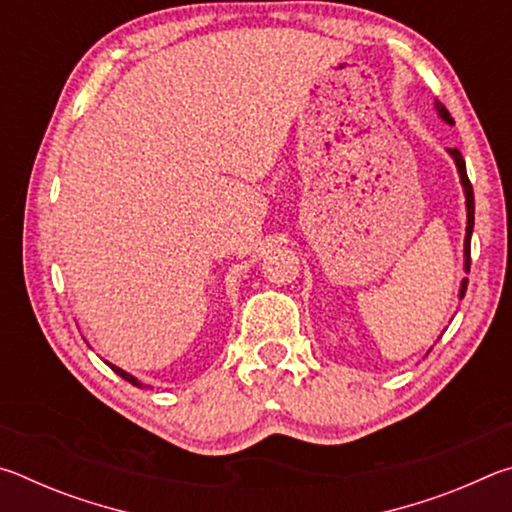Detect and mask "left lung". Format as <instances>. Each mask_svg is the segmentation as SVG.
<instances>
[{"instance_id": "8db88e82", "label": "left lung", "mask_w": 512, "mask_h": 512, "mask_svg": "<svg viewBox=\"0 0 512 512\" xmlns=\"http://www.w3.org/2000/svg\"><path fill=\"white\" fill-rule=\"evenodd\" d=\"M438 112L440 117H443L447 124H454L452 115H449V110L445 106H440L438 103ZM449 153H452V158L456 162L458 167V173H461V183L465 187V203H467V230H465V271H470V239H472V228H474V189H472V183L470 178H467V169H465V160L463 155L458 149H449ZM465 291H467V280H463L461 284V298H465Z\"/></svg>"}]
</instances>
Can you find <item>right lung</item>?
Listing matches in <instances>:
<instances>
[{"instance_id": "obj_1", "label": "right lung", "mask_w": 512, "mask_h": 512, "mask_svg": "<svg viewBox=\"0 0 512 512\" xmlns=\"http://www.w3.org/2000/svg\"><path fill=\"white\" fill-rule=\"evenodd\" d=\"M108 366H110L112 370H115L119 377H124V379L128 381V384H133V386H137V388H144V386H142V381H137V379H135L133 375H128V372H126V370H121V368H117V366H112V363H108Z\"/></svg>"}]
</instances>
